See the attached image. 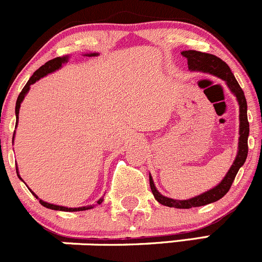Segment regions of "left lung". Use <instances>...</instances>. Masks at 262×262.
I'll use <instances>...</instances> for the list:
<instances>
[{"label": "left lung", "instance_id": "left-lung-1", "mask_svg": "<svg viewBox=\"0 0 262 262\" xmlns=\"http://www.w3.org/2000/svg\"><path fill=\"white\" fill-rule=\"evenodd\" d=\"M185 58H187L188 69L196 70V71H203V72H209L211 75H215V76L220 77L222 80H224L227 82L228 88L234 93V95L237 97L238 103H239V146H238V152L235 160L233 162V165L230 167V169L228 170L227 176L223 178L222 182L219 183L216 187H214L213 190H209L208 192L201 193V195L196 196V198L190 199V200H173V199L165 198V196L160 195L158 192V190L155 188L154 182H152L151 176L149 177L150 180V188H151V192L154 195V198L157 199L158 203H160L164 206H169V208H177V209H190V208H198V206H204L208 205V204L214 203V201H218L219 199H222L225 193L229 191L230 186H232L233 181H234L235 176H237L239 168L245 164L246 158H247L248 152V132H250V125H248L247 120V102H246L245 93H243L242 88L239 86V84L235 80L234 75L230 71L229 66L225 63L223 59H220L219 57L214 56L210 53H204V52L199 51H183L182 53Z\"/></svg>", "mask_w": 262, "mask_h": 262}]
</instances>
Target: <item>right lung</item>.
Listing matches in <instances>:
<instances>
[{
  "mask_svg": "<svg viewBox=\"0 0 262 262\" xmlns=\"http://www.w3.org/2000/svg\"><path fill=\"white\" fill-rule=\"evenodd\" d=\"M89 57L92 56H97L95 53H92V54H88ZM63 62H67V57H56V58L51 59V61L46 62V63L43 64V66H40L39 69L37 70V71L34 72V74L32 75V77L29 79V81L27 82V85H25L24 88H23L21 93L19 94V97H17V100H16V107H15V113H16V117L19 118V110H20V104H21L23 99H24L25 94H27L28 92H29L30 89V85L34 84L35 81H38V80L40 79V77L46 76L47 74H49V72H53L56 71V70H58L59 67L62 66V63ZM14 139V137H12ZM17 172V169H16ZM19 173V172H17ZM19 176V174H17ZM20 177V176H19ZM33 195L35 196V198L38 199V196L35 195L34 192H32ZM39 203L42 204V205L44 206V208H48V209H52V210H62V211H81V210H88V209H92L93 206H84V208H63V206H58V205H53V204H48V203H44L43 200H39ZM102 203V199H100L99 201H98V204Z\"/></svg>",
  "mask_w": 262,
  "mask_h": 262,
  "instance_id": "right-lung-1",
  "label": "right lung"
}]
</instances>
